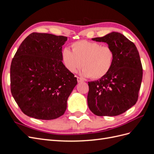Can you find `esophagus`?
<instances>
[{
  "mask_svg": "<svg viewBox=\"0 0 154 154\" xmlns=\"http://www.w3.org/2000/svg\"><path fill=\"white\" fill-rule=\"evenodd\" d=\"M77 81H78V83H81V82H84V81H83V79L82 78H80V77H77Z\"/></svg>",
  "mask_w": 154,
  "mask_h": 154,
  "instance_id": "esophagus-1",
  "label": "esophagus"
}]
</instances>
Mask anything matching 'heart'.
Listing matches in <instances>:
<instances>
[{
  "label": "heart",
  "instance_id": "b5f03b06",
  "mask_svg": "<svg viewBox=\"0 0 154 154\" xmlns=\"http://www.w3.org/2000/svg\"><path fill=\"white\" fill-rule=\"evenodd\" d=\"M72 51L64 48L62 52L65 67L71 72H76L82 67V73L92 79H100L109 72L114 60V50L109 45L87 40L71 44Z\"/></svg>",
  "mask_w": 154,
  "mask_h": 154
}]
</instances>
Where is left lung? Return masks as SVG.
Listing matches in <instances>:
<instances>
[{"mask_svg": "<svg viewBox=\"0 0 154 154\" xmlns=\"http://www.w3.org/2000/svg\"><path fill=\"white\" fill-rule=\"evenodd\" d=\"M92 40L108 44L114 50V60L106 76L88 82V108L98 116L122 114L138 100L143 78L138 51L132 42L118 32Z\"/></svg>", "mask_w": 154, "mask_h": 154, "instance_id": "8db88e82", "label": "left lung"}]
</instances>
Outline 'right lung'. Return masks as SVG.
Masks as SVG:
<instances>
[{
  "label": "right lung",
  "instance_id": "add662e5",
  "mask_svg": "<svg viewBox=\"0 0 154 154\" xmlns=\"http://www.w3.org/2000/svg\"><path fill=\"white\" fill-rule=\"evenodd\" d=\"M67 38L32 32L22 42L10 67L11 92L22 112L51 120L62 116L77 78L62 63Z\"/></svg>",
  "mask_w": 154,
  "mask_h": 154
}]
</instances>
